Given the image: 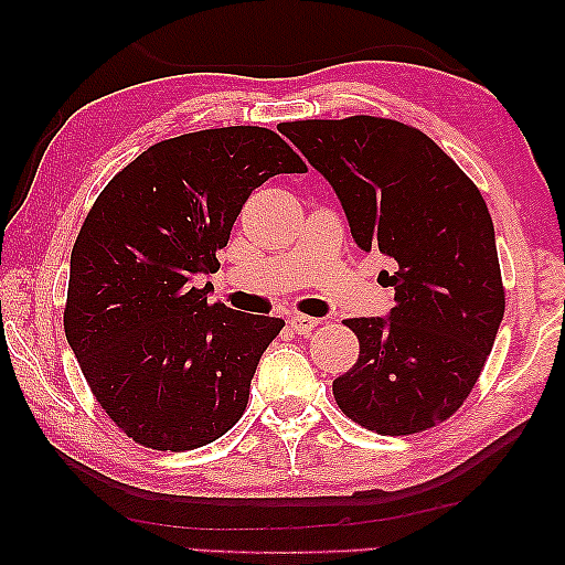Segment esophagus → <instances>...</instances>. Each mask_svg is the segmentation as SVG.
I'll return each mask as SVG.
<instances>
[{"label":"esophagus","instance_id":"34e87169","mask_svg":"<svg viewBox=\"0 0 565 565\" xmlns=\"http://www.w3.org/2000/svg\"><path fill=\"white\" fill-rule=\"evenodd\" d=\"M288 323L296 334H311V331L319 327V319H313V316H303V313H290Z\"/></svg>","mask_w":565,"mask_h":565}]
</instances>
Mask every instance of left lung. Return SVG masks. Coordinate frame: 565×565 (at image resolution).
<instances>
[{
  "mask_svg": "<svg viewBox=\"0 0 565 565\" xmlns=\"http://www.w3.org/2000/svg\"><path fill=\"white\" fill-rule=\"evenodd\" d=\"M280 134L327 177L360 249L396 262L388 319H347L360 339L337 406L377 435L450 419L481 375L504 319L491 213L473 180L419 128L352 115L282 122Z\"/></svg>",
  "mask_w": 565,
  "mask_h": 565,
  "instance_id": "left-lung-1",
  "label": "left lung"
}]
</instances>
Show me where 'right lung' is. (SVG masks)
I'll use <instances>...</instances> for the list:
<instances>
[{
	"label": "right lung",
	"instance_id": "add662e5",
	"mask_svg": "<svg viewBox=\"0 0 565 565\" xmlns=\"http://www.w3.org/2000/svg\"><path fill=\"white\" fill-rule=\"evenodd\" d=\"M306 164L275 130L167 138L107 182L72 249L64 331L97 404L134 443L184 452L242 419L282 319L207 303L236 215L275 174Z\"/></svg>",
	"mask_w": 565,
	"mask_h": 565
}]
</instances>
